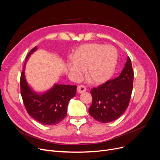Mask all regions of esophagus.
<instances>
[{"mask_svg": "<svg viewBox=\"0 0 160 160\" xmlns=\"http://www.w3.org/2000/svg\"><path fill=\"white\" fill-rule=\"evenodd\" d=\"M77 91L79 93H83V92L86 91V88L84 85H78L77 86Z\"/></svg>", "mask_w": 160, "mask_h": 160, "instance_id": "obj_1", "label": "esophagus"}]
</instances>
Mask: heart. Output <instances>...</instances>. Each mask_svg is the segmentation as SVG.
<instances>
[{
  "instance_id": "1",
  "label": "heart",
  "mask_w": 160,
  "mask_h": 160,
  "mask_svg": "<svg viewBox=\"0 0 160 160\" xmlns=\"http://www.w3.org/2000/svg\"><path fill=\"white\" fill-rule=\"evenodd\" d=\"M118 58V51L113 46L91 43L80 46L73 55V61L68 62L67 66L75 78L79 79L85 70L88 79L99 84L113 75Z\"/></svg>"
}]
</instances>
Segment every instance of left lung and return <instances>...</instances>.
Listing matches in <instances>:
<instances>
[{
	"mask_svg": "<svg viewBox=\"0 0 160 160\" xmlns=\"http://www.w3.org/2000/svg\"><path fill=\"white\" fill-rule=\"evenodd\" d=\"M133 71L127 62L119 76L91 90L92 103L89 114L98 122L108 123L117 119L128 108L133 90Z\"/></svg>",
	"mask_w": 160,
	"mask_h": 160,
	"instance_id": "8db88e82",
	"label": "left lung"
}]
</instances>
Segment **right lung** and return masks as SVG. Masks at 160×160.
<instances>
[{
	"mask_svg": "<svg viewBox=\"0 0 160 160\" xmlns=\"http://www.w3.org/2000/svg\"><path fill=\"white\" fill-rule=\"evenodd\" d=\"M36 50L35 47L28 53L26 61ZM20 84L21 94L27 113L38 122L46 125L58 124L66 117L69 101L76 95V85L58 84L46 93H36L28 85L24 70L21 75Z\"/></svg>",
	"mask_w": 160,
	"mask_h": 160,
	"instance_id": "add662e5",
	"label": "right lung"
}]
</instances>
